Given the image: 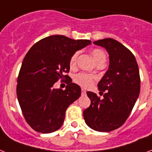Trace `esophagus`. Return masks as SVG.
<instances>
[{
    "mask_svg": "<svg viewBox=\"0 0 152 152\" xmlns=\"http://www.w3.org/2000/svg\"><path fill=\"white\" fill-rule=\"evenodd\" d=\"M81 94H82V95H85V94H87V92H86V91H85V90L82 89V92H81Z\"/></svg>",
    "mask_w": 152,
    "mask_h": 152,
    "instance_id": "34e87169",
    "label": "esophagus"
}]
</instances>
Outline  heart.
I'll return each mask as SVG.
<instances>
[{"label":"heart","instance_id":"obj_1","mask_svg":"<svg viewBox=\"0 0 152 152\" xmlns=\"http://www.w3.org/2000/svg\"><path fill=\"white\" fill-rule=\"evenodd\" d=\"M92 56H93L94 61H96V63L102 61H105L106 56L103 50L101 49H94L92 50ZM79 52L76 51L72 55V57L70 58L69 60V66L70 68H75L76 65V61H77V57H78ZM94 80V76L92 75H89V74L86 73H79L75 76L74 77V81L79 84L80 86L85 88L90 87L91 85L93 84Z\"/></svg>","mask_w":152,"mask_h":152}]
</instances>
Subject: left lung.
Masks as SVG:
<instances>
[{"label": "left lung", "mask_w": 152, "mask_h": 152, "mask_svg": "<svg viewBox=\"0 0 152 152\" xmlns=\"http://www.w3.org/2000/svg\"><path fill=\"white\" fill-rule=\"evenodd\" d=\"M94 44L108 51L109 66L97 84L104 97L87 92L91 105L83 111V118L94 130L109 132L125 123L136 103L140 88L139 68L134 55L119 41L105 38Z\"/></svg>", "instance_id": "1"}]
</instances>
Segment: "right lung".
Wrapping results in <instances>:
<instances>
[{
	"mask_svg": "<svg viewBox=\"0 0 152 152\" xmlns=\"http://www.w3.org/2000/svg\"><path fill=\"white\" fill-rule=\"evenodd\" d=\"M91 44L89 40L54 35L36 43L27 52L16 92L25 119L34 130L49 134L62 126L65 111L81 94L80 86L64 74L69 72L74 53ZM63 78L68 79L66 90L54 88L55 83Z\"/></svg>",
	"mask_w": 152,
	"mask_h": 152,
	"instance_id": "right-lung-1",
	"label": "right lung"
}]
</instances>
